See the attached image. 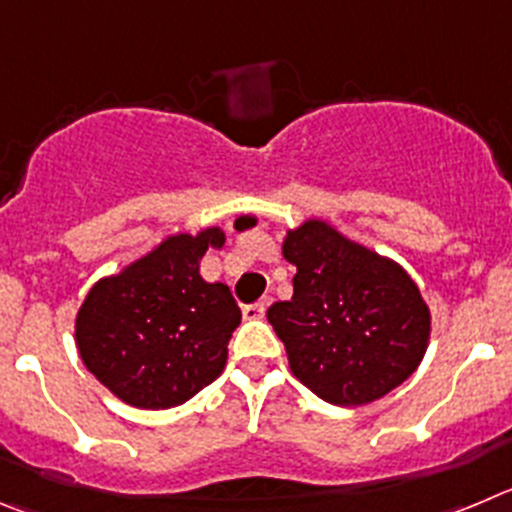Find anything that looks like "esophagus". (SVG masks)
Returning a JSON list of instances; mask_svg holds the SVG:
<instances>
[{
    "mask_svg": "<svg viewBox=\"0 0 512 512\" xmlns=\"http://www.w3.org/2000/svg\"><path fill=\"white\" fill-rule=\"evenodd\" d=\"M267 310V300H260V303H252V305H245L242 308V315H245L247 321H257V318H262Z\"/></svg>",
    "mask_w": 512,
    "mask_h": 512,
    "instance_id": "1",
    "label": "esophagus"
}]
</instances>
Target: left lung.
Returning a JSON list of instances; mask_svg holds the SVG:
<instances>
[{
  "label": "left lung",
  "mask_w": 512,
  "mask_h": 512,
  "mask_svg": "<svg viewBox=\"0 0 512 512\" xmlns=\"http://www.w3.org/2000/svg\"><path fill=\"white\" fill-rule=\"evenodd\" d=\"M293 298L270 305L290 371L336 407L381 399L417 371L432 315L407 270L321 219L290 229Z\"/></svg>",
  "instance_id": "obj_1"
}]
</instances>
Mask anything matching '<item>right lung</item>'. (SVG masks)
Wrapping results in <instances>:
<instances>
[{"label":"right lung","mask_w":512,"mask_h":512,"mask_svg":"<svg viewBox=\"0 0 512 512\" xmlns=\"http://www.w3.org/2000/svg\"><path fill=\"white\" fill-rule=\"evenodd\" d=\"M224 232L171 234L141 260L90 288L75 318L85 369L138 409L179 407L222 374L242 313L199 262Z\"/></svg>","instance_id":"right-lung-1"}]
</instances>
